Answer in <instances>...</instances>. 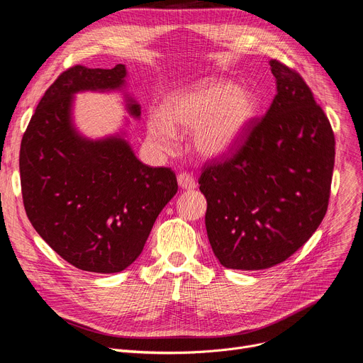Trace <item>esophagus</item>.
I'll return each mask as SVG.
<instances>
[{"label": "esophagus", "instance_id": "esophagus-1", "mask_svg": "<svg viewBox=\"0 0 363 363\" xmlns=\"http://www.w3.org/2000/svg\"><path fill=\"white\" fill-rule=\"evenodd\" d=\"M178 184L184 189H194L197 188V181L193 175L186 174V172H182V174L178 175Z\"/></svg>", "mask_w": 363, "mask_h": 363}]
</instances>
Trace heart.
I'll return each instance as SVG.
<instances>
[{"label": "heart", "instance_id": "1", "mask_svg": "<svg viewBox=\"0 0 363 363\" xmlns=\"http://www.w3.org/2000/svg\"><path fill=\"white\" fill-rule=\"evenodd\" d=\"M255 110L256 101L247 91L223 79H204L172 95L164 114H151L148 138L155 148L172 151L175 129H194L193 147L199 156L219 159L238 144Z\"/></svg>", "mask_w": 363, "mask_h": 363}]
</instances>
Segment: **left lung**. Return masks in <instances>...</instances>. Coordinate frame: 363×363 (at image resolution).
Instances as JSON below:
<instances>
[{
    "instance_id": "8db88e82",
    "label": "left lung",
    "mask_w": 363,
    "mask_h": 363,
    "mask_svg": "<svg viewBox=\"0 0 363 363\" xmlns=\"http://www.w3.org/2000/svg\"><path fill=\"white\" fill-rule=\"evenodd\" d=\"M277 95L252 119L231 157L206 163L199 178L207 200L212 250L230 269L259 271L287 260L327 213L335 138L304 79L271 60Z\"/></svg>"
}]
</instances>
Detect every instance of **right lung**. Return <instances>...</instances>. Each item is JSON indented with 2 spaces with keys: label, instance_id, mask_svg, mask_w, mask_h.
Masks as SVG:
<instances>
[{
  "label": "right lung",
  "instance_id": "obj_1",
  "mask_svg": "<svg viewBox=\"0 0 363 363\" xmlns=\"http://www.w3.org/2000/svg\"><path fill=\"white\" fill-rule=\"evenodd\" d=\"M126 67L65 70L45 91L23 133L21 184L35 231L74 268L114 274L141 255L159 213L178 191L170 167L141 163L122 137L82 138L73 94L119 89ZM132 116L140 106L128 101Z\"/></svg>",
  "mask_w": 363,
  "mask_h": 363
}]
</instances>
